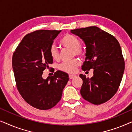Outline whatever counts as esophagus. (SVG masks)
Masks as SVG:
<instances>
[{
	"mask_svg": "<svg viewBox=\"0 0 132 132\" xmlns=\"http://www.w3.org/2000/svg\"><path fill=\"white\" fill-rule=\"evenodd\" d=\"M74 77H75V76H74V75H69V78H70V79H73Z\"/></svg>",
	"mask_w": 132,
	"mask_h": 132,
	"instance_id": "1",
	"label": "esophagus"
}]
</instances>
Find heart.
<instances>
[{
    "instance_id": "b5f03b06",
    "label": "heart",
    "mask_w": 132,
    "mask_h": 132,
    "mask_svg": "<svg viewBox=\"0 0 132 132\" xmlns=\"http://www.w3.org/2000/svg\"><path fill=\"white\" fill-rule=\"evenodd\" d=\"M78 38L71 34H67L61 38L60 43L64 47L73 50L74 55L83 56L84 55V47L80 44ZM50 55L54 60L57 61L59 59V53L57 47L55 44H52L49 49ZM80 62L77 59H74L71 61L64 62L59 65V69L61 71L68 73H75L76 68L79 65Z\"/></svg>"
}]
</instances>
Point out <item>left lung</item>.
<instances>
[{"mask_svg": "<svg viewBox=\"0 0 132 132\" xmlns=\"http://www.w3.org/2000/svg\"><path fill=\"white\" fill-rule=\"evenodd\" d=\"M71 32L85 44L82 70L94 69L91 78L79 75L83 80L80 94L91 103H104L117 93L123 76L125 64L120 45L113 35L96 26L76 29Z\"/></svg>", "mask_w": 132, "mask_h": 132, "instance_id": "8db88e82", "label": "left lung"}]
</instances>
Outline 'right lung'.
<instances>
[{"label": "right lung", "mask_w": 132, "mask_h": 132, "mask_svg": "<svg viewBox=\"0 0 132 132\" xmlns=\"http://www.w3.org/2000/svg\"><path fill=\"white\" fill-rule=\"evenodd\" d=\"M61 30H38L27 34L12 56V68L17 89L30 106L40 110L54 107L62 97L69 77L57 71L43 78V71L53 63L49 49Z\"/></svg>", "instance_id": "add662e5"}]
</instances>
